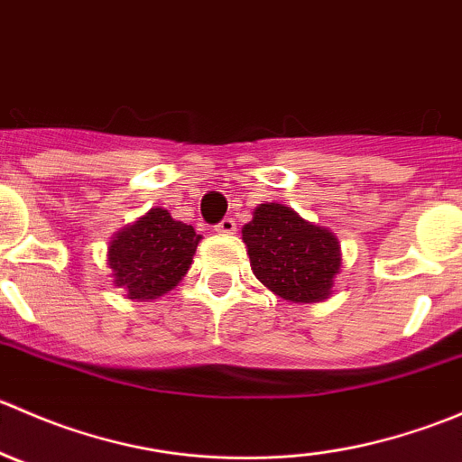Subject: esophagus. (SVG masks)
<instances>
[{
  "instance_id": "esophagus-1",
  "label": "esophagus",
  "mask_w": 462,
  "mask_h": 462,
  "mask_svg": "<svg viewBox=\"0 0 462 462\" xmlns=\"http://www.w3.org/2000/svg\"><path fill=\"white\" fill-rule=\"evenodd\" d=\"M217 232L218 235H235L236 232L235 218H223V221L217 226Z\"/></svg>"
}]
</instances>
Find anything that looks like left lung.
<instances>
[{"mask_svg":"<svg viewBox=\"0 0 462 462\" xmlns=\"http://www.w3.org/2000/svg\"><path fill=\"white\" fill-rule=\"evenodd\" d=\"M250 268L265 288L295 304L328 300L342 265L339 241L282 203H261L245 223Z\"/></svg>","mask_w":462,"mask_h":462,"instance_id":"1","label":"left lung"}]
</instances>
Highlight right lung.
<instances>
[{
  "label": "right lung",
  "mask_w": 462,
  "mask_h": 462,
  "mask_svg": "<svg viewBox=\"0 0 462 462\" xmlns=\"http://www.w3.org/2000/svg\"><path fill=\"white\" fill-rule=\"evenodd\" d=\"M201 235L192 226L152 208L111 239L106 263L114 270V283L129 300H156L188 274Z\"/></svg>",
  "instance_id": "1"
}]
</instances>
